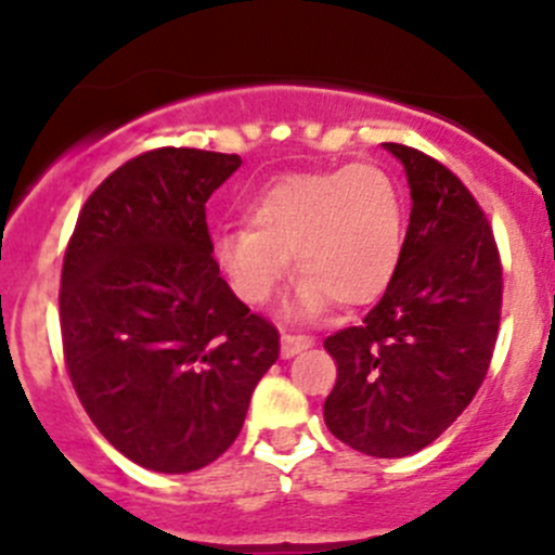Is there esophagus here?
I'll use <instances>...</instances> for the list:
<instances>
[{
	"label": "esophagus",
	"instance_id": "34e87169",
	"mask_svg": "<svg viewBox=\"0 0 555 555\" xmlns=\"http://www.w3.org/2000/svg\"><path fill=\"white\" fill-rule=\"evenodd\" d=\"M311 338L304 333H293V330H282V357H295L304 349H309Z\"/></svg>",
	"mask_w": 555,
	"mask_h": 555
}]
</instances>
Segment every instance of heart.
<instances>
[{"instance_id": "obj_1", "label": "heart", "mask_w": 555, "mask_h": 555, "mask_svg": "<svg viewBox=\"0 0 555 555\" xmlns=\"http://www.w3.org/2000/svg\"><path fill=\"white\" fill-rule=\"evenodd\" d=\"M402 201L382 166L289 173L246 204V225L215 236V260L246 306L300 279V311L367 306L389 287L402 255Z\"/></svg>"}]
</instances>
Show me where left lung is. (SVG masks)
I'll use <instances>...</instances> for the list:
<instances>
[{
    "label": "left lung",
    "instance_id": "left-lung-1",
    "mask_svg": "<svg viewBox=\"0 0 555 555\" xmlns=\"http://www.w3.org/2000/svg\"><path fill=\"white\" fill-rule=\"evenodd\" d=\"M411 184L400 266L362 324L324 338L338 378L324 424L378 459L446 433L489 373L502 317V260L489 217L449 166L386 142Z\"/></svg>",
    "mask_w": 555,
    "mask_h": 555
}]
</instances>
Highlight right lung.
Listing matches in <instances>:
<instances>
[{
	"instance_id": "right-lung-1",
	"label": "right lung",
	"mask_w": 555,
	"mask_h": 555,
	"mask_svg": "<svg viewBox=\"0 0 555 555\" xmlns=\"http://www.w3.org/2000/svg\"><path fill=\"white\" fill-rule=\"evenodd\" d=\"M238 155L155 147L88 195L64 251L69 382L99 433L155 473H193L238 438L279 330L220 276L209 195Z\"/></svg>"
}]
</instances>
